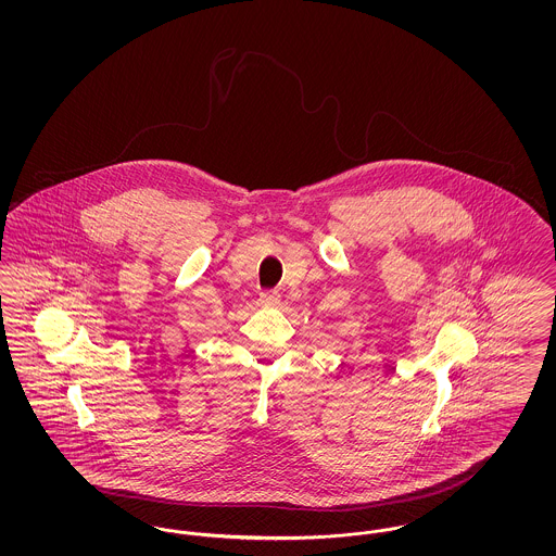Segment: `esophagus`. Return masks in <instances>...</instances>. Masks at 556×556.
Returning <instances> with one entry per match:
<instances>
[{
	"label": "esophagus",
	"instance_id": "1",
	"mask_svg": "<svg viewBox=\"0 0 556 556\" xmlns=\"http://www.w3.org/2000/svg\"><path fill=\"white\" fill-rule=\"evenodd\" d=\"M279 302H281V293H279V291H263V293H261V304L266 306V308L279 306Z\"/></svg>",
	"mask_w": 556,
	"mask_h": 556
}]
</instances>
